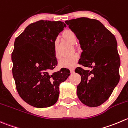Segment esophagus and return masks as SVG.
<instances>
[{
	"instance_id": "obj_1",
	"label": "esophagus",
	"mask_w": 128,
	"mask_h": 128,
	"mask_svg": "<svg viewBox=\"0 0 128 128\" xmlns=\"http://www.w3.org/2000/svg\"><path fill=\"white\" fill-rule=\"evenodd\" d=\"M70 71L71 73H73L74 72V68H70Z\"/></svg>"
}]
</instances>
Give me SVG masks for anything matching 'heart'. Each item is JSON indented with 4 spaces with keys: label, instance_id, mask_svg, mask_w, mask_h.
<instances>
[{
    "label": "heart",
    "instance_id": "heart-1",
    "mask_svg": "<svg viewBox=\"0 0 128 128\" xmlns=\"http://www.w3.org/2000/svg\"><path fill=\"white\" fill-rule=\"evenodd\" d=\"M62 36L64 39H66L70 42L73 43V44L76 42V37L75 34L71 30H66L62 33ZM54 49L55 57L56 58H58L59 54L57 53L56 49L55 42L54 44ZM78 60H79V55L78 54H72L71 55L62 58L59 61V66L61 68H72L76 65V63L78 62Z\"/></svg>",
    "mask_w": 128,
    "mask_h": 128
}]
</instances>
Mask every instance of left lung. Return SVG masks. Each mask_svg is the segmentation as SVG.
<instances>
[{
    "label": "left lung",
    "mask_w": 128,
    "mask_h": 128,
    "mask_svg": "<svg viewBox=\"0 0 128 128\" xmlns=\"http://www.w3.org/2000/svg\"><path fill=\"white\" fill-rule=\"evenodd\" d=\"M79 39L82 52L75 72L80 75L77 86L79 100L89 107L107 101L120 81V59L114 36L96 19L80 17L66 21ZM88 67V70L84 67Z\"/></svg>",
    "instance_id": "left-lung-1"
}]
</instances>
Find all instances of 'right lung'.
I'll return each instance as SVG.
<instances>
[{"instance_id": "right-lung-1", "label": "right lung", "mask_w": 128, "mask_h": 128, "mask_svg": "<svg viewBox=\"0 0 128 128\" xmlns=\"http://www.w3.org/2000/svg\"><path fill=\"white\" fill-rule=\"evenodd\" d=\"M66 27L61 21H37L16 39L12 53V74L21 98L39 108L57 102L59 84L70 75L66 68L50 73L58 64L54 44Z\"/></svg>"}]
</instances>
